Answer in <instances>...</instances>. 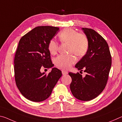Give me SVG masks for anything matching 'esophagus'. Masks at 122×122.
Segmentation results:
<instances>
[{
	"label": "esophagus",
	"instance_id": "esophagus-1",
	"mask_svg": "<svg viewBox=\"0 0 122 122\" xmlns=\"http://www.w3.org/2000/svg\"><path fill=\"white\" fill-rule=\"evenodd\" d=\"M62 73L63 75H66V74H68V72L65 71H62Z\"/></svg>",
	"mask_w": 122,
	"mask_h": 122
}]
</instances>
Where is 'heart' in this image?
Returning a JSON list of instances; mask_svg holds the SVG:
<instances>
[{
  "label": "heart",
  "instance_id": "heart-1",
  "mask_svg": "<svg viewBox=\"0 0 122 122\" xmlns=\"http://www.w3.org/2000/svg\"><path fill=\"white\" fill-rule=\"evenodd\" d=\"M61 42L68 43V51L72 53L77 56H83L87 52L89 48V40L86 35L78 33L71 28H66L58 34ZM59 48V43L54 39L49 41L48 48L52 55L56 54ZM76 62V57L72 54H61L55 58V65L57 67L64 70H67Z\"/></svg>",
  "mask_w": 122,
  "mask_h": 122
}]
</instances>
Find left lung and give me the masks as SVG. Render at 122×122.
Listing matches in <instances>:
<instances>
[{
	"instance_id": "obj_1",
	"label": "left lung",
	"mask_w": 122,
	"mask_h": 122,
	"mask_svg": "<svg viewBox=\"0 0 122 122\" xmlns=\"http://www.w3.org/2000/svg\"><path fill=\"white\" fill-rule=\"evenodd\" d=\"M89 40V48L83 57L76 64L78 70L86 74L69 72L72 81L70 85L73 96L78 100L88 101L103 92L108 82L111 66V56L108 43L95 30L82 28Z\"/></svg>"
}]
</instances>
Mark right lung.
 <instances>
[{"mask_svg": "<svg viewBox=\"0 0 122 122\" xmlns=\"http://www.w3.org/2000/svg\"><path fill=\"white\" fill-rule=\"evenodd\" d=\"M59 30L56 27L38 26L19 41L14 60V77L20 92L29 100H46L61 77V71L56 68L48 74L41 73V68L53 66L48 45Z\"/></svg>", "mask_w": 122, "mask_h": 122, "instance_id": "right-lung-1", "label": "right lung"}]
</instances>
